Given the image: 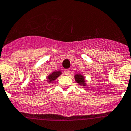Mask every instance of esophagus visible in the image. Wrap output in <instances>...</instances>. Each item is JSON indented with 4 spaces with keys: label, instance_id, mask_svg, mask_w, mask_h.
Wrapping results in <instances>:
<instances>
[{
    "label": "esophagus",
    "instance_id": "1",
    "mask_svg": "<svg viewBox=\"0 0 131 131\" xmlns=\"http://www.w3.org/2000/svg\"><path fill=\"white\" fill-rule=\"evenodd\" d=\"M70 71L69 69L64 70V73H65L66 75H69L70 74Z\"/></svg>",
    "mask_w": 131,
    "mask_h": 131
}]
</instances>
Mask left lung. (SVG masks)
I'll use <instances>...</instances> for the list:
<instances>
[{
	"mask_svg": "<svg viewBox=\"0 0 131 131\" xmlns=\"http://www.w3.org/2000/svg\"><path fill=\"white\" fill-rule=\"evenodd\" d=\"M74 79L75 82H77L79 85H81V86H84V87L87 86L86 78H85L84 76L82 74H81V73H76V74H75Z\"/></svg>",
	"mask_w": 131,
	"mask_h": 131,
	"instance_id": "1",
	"label": "left lung"
}]
</instances>
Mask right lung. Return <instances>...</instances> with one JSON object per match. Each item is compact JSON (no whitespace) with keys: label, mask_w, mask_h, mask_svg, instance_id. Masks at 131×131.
Wrapping results in <instances>:
<instances>
[{"label":"right lung","mask_w":131,"mask_h":131,"mask_svg":"<svg viewBox=\"0 0 131 131\" xmlns=\"http://www.w3.org/2000/svg\"><path fill=\"white\" fill-rule=\"evenodd\" d=\"M61 74L62 72H61L60 70L54 71V72H52L51 73H50V74H49L47 76L46 81L49 82V84L52 83V82H54V81H56V80Z\"/></svg>","instance_id":"1"}]
</instances>
